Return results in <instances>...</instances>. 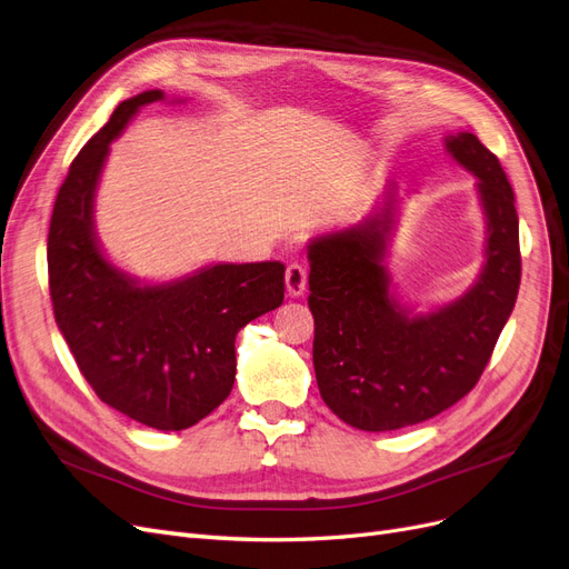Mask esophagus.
<instances>
[{"label": "esophagus", "instance_id": "34e87169", "mask_svg": "<svg viewBox=\"0 0 569 569\" xmlns=\"http://www.w3.org/2000/svg\"><path fill=\"white\" fill-rule=\"evenodd\" d=\"M286 290L290 298H300L302 292L307 290V269L298 262L288 264L286 269Z\"/></svg>", "mask_w": 569, "mask_h": 569}]
</instances>
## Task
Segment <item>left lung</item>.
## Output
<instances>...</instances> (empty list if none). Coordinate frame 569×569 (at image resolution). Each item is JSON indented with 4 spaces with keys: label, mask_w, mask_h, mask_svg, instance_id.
Segmentation results:
<instances>
[{
    "label": "left lung",
    "mask_w": 569,
    "mask_h": 569,
    "mask_svg": "<svg viewBox=\"0 0 569 569\" xmlns=\"http://www.w3.org/2000/svg\"><path fill=\"white\" fill-rule=\"evenodd\" d=\"M447 151L478 177L487 262L463 298L409 317L382 267L395 224V189L366 222L311 238L309 309L321 399L347 426L385 432L442 413L478 385L520 288L516 196L499 158L470 132Z\"/></svg>",
    "instance_id": "obj_1"
}]
</instances>
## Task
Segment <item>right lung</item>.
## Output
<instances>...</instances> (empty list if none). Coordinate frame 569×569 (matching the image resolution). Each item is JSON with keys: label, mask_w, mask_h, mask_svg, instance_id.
<instances>
[{"label": "right lung", "mask_w": 569, "mask_h": 569, "mask_svg": "<svg viewBox=\"0 0 569 569\" xmlns=\"http://www.w3.org/2000/svg\"><path fill=\"white\" fill-rule=\"evenodd\" d=\"M160 89L122 101L72 160L53 203L47 264L53 317L101 401L156 430H187L229 397L236 333L283 302L281 262L214 264L141 286L103 258L94 193L108 146Z\"/></svg>", "instance_id": "1"}]
</instances>
